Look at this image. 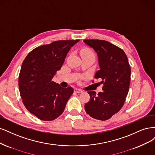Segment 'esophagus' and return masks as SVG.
Masks as SVG:
<instances>
[{
    "label": "esophagus",
    "instance_id": "esophagus-1",
    "mask_svg": "<svg viewBox=\"0 0 155 155\" xmlns=\"http://www.w3.org/2000/svg\"><path fill=\"white\" fill-rule=\"evenodd\" d=\"M74 91L75 92V93H82V91L81 90V89H74Z\"/></svg>",
    "mask_w": 155,
    "mask_h": 155
}]
</instances>
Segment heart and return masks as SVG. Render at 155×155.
I'll return each mask as SVG.
<instances>
[{
	"label": "heart",
	"instance_id": "obj_1",
	"mask_svg": "<svg viewBox=\"0 0 155 155\" xmlns=\"http://www.w3.org/2000/svg\"><path fill=\"white\" fill-rule=\"evenodd\" d=\"M87 54V55H90L93 57H94V54L92 52V51L91 49L86 48V49H84L81 51V54Z\"/></svg>",
	"mask_w": 155,
	"mask_h": 155
}]
</instances>
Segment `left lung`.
Wrapping results in <instances>:
<instances>
[{
  "label": "left lung",
  "mask_w": 155,
  "mask_h": 155,
  "mask_svg": "<svg viewBox=\"0 0 155 155\" xmlns=\"http://www.w3.org/2000/svg\"><path fill=\"white\" fill-rule=\"evenodd\" d=\"M97 54L99 70L94 78L102 79V91H88L90 100L85 104L87 114L99 120H106L122 107L129 91L131 68L122 49L103 40H84Z\"/></svg>",
  "instance_id": "8db88e82"
}]
</instances>
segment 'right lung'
Returning <instances> with one entry per match:
<instances>
[{"label": "right lung", "mask_w": 155, "mask_h": 155, "mask_svg": "<svg viewBox=\"0 0 155 155\" xmlns=\"http://www.w3.org/2000/svg\"><path fill=\"white\" fill-rule=\"evenodd\" d=\"M80 40L58 41L34 49L22 62L18 87L28 110L44 121L53 120L63 113L73 93L52 81L62 68L71 47Z\"/></svg>", "instance_id": "obj_1"}]
</instances>
